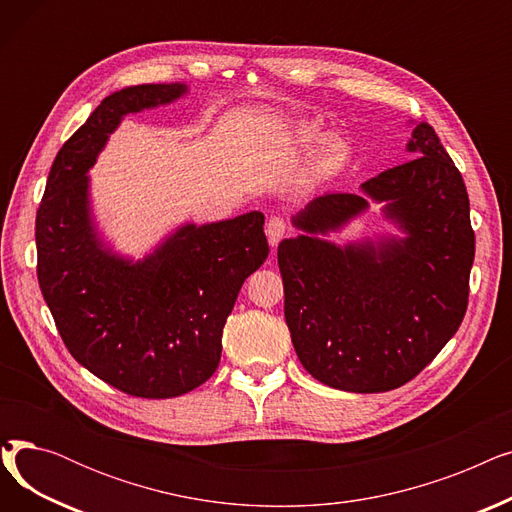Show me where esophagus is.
Listing matches in <instances>:
<instances>
[{"mask_svg": "<svg viewBox=\"0 0 512 512\" xmlns=\"http://www.w3.org/2000/svg\"><path fill=\"white\" fill-rule=\"evenodd\" d=\"M265 234H267V240H270V245L278 247V242L286 234V222L282 218H272L265 224Z\"/></svg>", "mask_w": 512, "mask_h": 512, "instance_id": "esophagus-1", "label": "esophagus"}]
</instances>
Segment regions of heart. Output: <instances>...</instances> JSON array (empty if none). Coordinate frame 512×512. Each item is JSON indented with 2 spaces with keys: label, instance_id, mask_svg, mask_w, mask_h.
I'll return each instance as SVG.
<instances>
[{
  "label": "heart",
  "instance_id": "1",
  "mask_svg": "<svg viewBox=\"0 0 512 512\" xmlns=\"http://www.w3.org/2000/svg\"><path fill=\"white\" fill-rule=\"evenodd\" d=\"M292 134L294 139H297L299 143H311V141H317L319 134H321V126L317 122H297L292 126ZM321 153H324L326 159H336L344 153V143L342 139L338 137H330L324 141V147H321Z\"/></svg>",
  "mask_w": 512,
  "mask_h": 512
}]
</instances>
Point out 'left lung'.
I'll list each match as a JSON object with an SVG mask.
<instances>
[{
	"instance_id": "1",
	"label": "left lung",
	"mask_w": 512,
	"mask_h": 512,
	"mask_svg": "<svg viewBox=\"0 0 512 512\" xmlns=\"http://www.w3.org/2000/svg\"><path fill=\"white\" fill-rule=\"evenodd\" d=\"M415 159L326 193L292 218L303 234L278 247L284 317L294 351L315 380L344 392H388L411 382L459 330L467 311L475 234L461 172L427 122ZM382 202L403 234L347 243L325 236Z\"/></svg>"
}]
</instances>
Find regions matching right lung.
<instances>
[{"label": "right lung", "mask_w": 512, "mask_h": 512, "mask_svg": "<svg viewBox=\"0 0 512 512\" xmlns=\"http://www.w3.org/2000/svg\"><path fill=\"white\" fill-rule=\"evenodd\" d=\"M186 93L172 83L105 97L58 151L37 211V278L66 348L141 398H174L211 378L238 290L270 253L261 211L182 224L137 261L101 238L89 178L97 155L124 116Z\"/></svg>", "instance_id": "obj_1"}]
</instances>
